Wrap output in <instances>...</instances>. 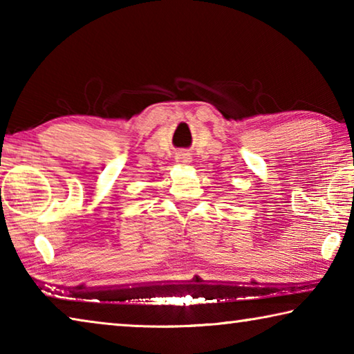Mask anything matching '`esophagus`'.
<instances>
[{"mask_svg": "<svg viewBox=\"0 0 354 354\" xmlns=\"http://www.w3.org/2000/svg\"><path fill=\"white\" fill-rule=\"evenodd\" d=\"M176 160L179 164L185 165V164L190 162V156L187 153H179V154H176Z\"/></svg>", "mask_w": 354, "mask_h": 354, "instance_id": "esophagus-1", "label": "esophagus"}]
</instances>
